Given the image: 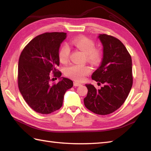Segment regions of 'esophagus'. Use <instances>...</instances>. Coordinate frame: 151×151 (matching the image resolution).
<instances>
[{
	"instance_id": "34e87169",
	"label": "esophagus",
	"mask_w": 151,
	"mask_h": 151,
	"mask_svg": "<svg viewBox=\"0 0 151 151\" xmlns=\"http://www.w3.org/2000/svg\"><path fill=\"white\" fill-rule=\"evenodd\" d=\"M73 84H74V86H80L82 85V84H81V83L77 82H74Z\"/></svg>"
}]
</instances>
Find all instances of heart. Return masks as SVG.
<instances>
[{"label": "heart", "instance_id": "1", "mask_svg": "<svg viewBox=\"0 0 151 151\" xmlns=\"http://www.w3.org/2000/svg\"><path fill=\"white\" fill-rule=\"evenodd\" d=\"M72 44L79 50L86 54L87 60L93 63H97L102 58V51L100 49L95 48V43L92 40L85 36H80L74 39L71 41ZM70 47L68 45L63 44L60 48L58 56L60 61L65 63L69 59ZM91 72L90 67L88 65H82L73 64L65 69V75L76 81H84L86 76Z\"/></svg>", "mask_w": 151, "mask_h": 151}]
</instances>
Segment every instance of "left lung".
Returning a JSON list of instances; mask_svg holds the SVG:
<instances>
[{
    "label": "left lung",
    "instance_id": "8db88e82",
    "mask_svg": "<svg viewBox=\"0 0 151 151\" xmlns=\"http://www.w3.org/2000/svg\"><path fill=\"white\" fill-rule=\"evenodd\" d=\"M98 38L103 46V58L91 78L104 86L97 89L93 85L86 84L88 91L84 102L93 113L107 115L121 106L132 88V58L117 38L106 34H99Z\"/></svg>",
    "mask_w": 151,
    "mask_h": 151
}]
</instances>
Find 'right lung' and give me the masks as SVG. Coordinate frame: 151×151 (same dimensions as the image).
<instances>
[{"label": "right lung", "mask_w": 151, "mask_h": 151, "mask_svg": "<svg viewBox=\"0 0 151 151\" xmlns=\"http://www.w3.org/2000/svg\"><path fill=\"white\" fill-rule=\"evenodd\" d=\"M64 32L44 33L34 37L22 50L18 66V86L28 106L37 113L49 114L62 107L63 97L73 82L60 77L59 49L67 36ZM60 79L50 85V73Z\"/></svg>", "instance_id": "add662e5"}]
</instances>
